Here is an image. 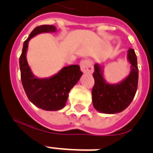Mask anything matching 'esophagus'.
<instances>
[{
  "label": "esophagus",
  "mask_w": 153,
  "mask_h": 153,
  "mask_svg": "<svg viewBox=\"0 0 153 153\" xmlns=\"http://www.w3.org/2000/svg\"><path fill=\"white\" fill-rule=\"evenodd\" d=\"M80 67L81 71L85 74H92L94 72L93 65L89 60H82L80 62Z\"/></svg>",
  "instance_id": "esophagus-1"
}]
</instances>
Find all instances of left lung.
<instances>
[{"instance_id":"1","label":"left lung","mask_w":153,"mask_h":153,"mask_svg":"<svg viewBox=\"0 0 153 153\" xmlns=\"http://www.w3.org/2000/svg\"><path fill=\"white\" fill-rule=\"evenodd\" d=\"M127 59L130 63V72L117 83H109L105 79L104 67L94 65V86L92 90V102L94 109L102 114H118L130 105L137 90V59L134 50L127 51Z\"/></svg>"}]
</instances>
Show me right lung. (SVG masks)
<instances>
[{
    "label": "right lung",
    "instance_id": "right-lung-1",
    "mask_svg": "<svg viewBox=\"0 0 153 153\" xmlns=\"http://www.w3.org/2000/svg\"><path fill=\"white\" fill-rule=\"evenodd\" d=\"M56 32L53 25L35 27L23 45L20 57V77L27 98L36 106L48 111H56L66 105L70 91L79 82L82 72L79 65L64 67L48 78H38L32 73L27 61V51L30 39L41 33Z\"/></svg>",
    "mask_w": 153,
    "mask_h": 153
}]
</instances>
